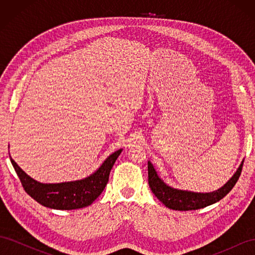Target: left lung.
I'll return each instance as SVG.
<instances>
[{"label": "left lung", "mask_w": 255, "mask_h": 255, "mask_svg": "<svg viewBox=\"0 0 255 255\" xmlns=\"http://www.w3.org/2000/svg\"><path fill=\"white\" fill-rule=\"evenodd\" d=\"M244 160L239 165L236 172L233 176L217 190L212 192H194L189 190H183L173 188L167 185L158 176L155 168L152 165L151 161H148V177H149V186L155 197L161 203H164L168 208L174 211H195L200 208L212 205L226 197L231 191L242 172Z\"/></svg>", "instance_id": "8db88e82"}]
</instances>
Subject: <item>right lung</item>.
Instances as JSON below:
<instances>
[{
  "instance_id": "obj_1",
  "label": "right lung",
  "mask_w": 255,
  "mask_h": 255,
  "mask_svg": "<svg viewBox=\"0 0 255 255\" xmlns=\"http://www.w3.org/2000/svg\"><path fill=\"white\" fill-rule=\"evenodd\" d=\"M122 149L112 153L102 165L89 176L82 180L61 183H40L27 175L17 165L10 154V161L16 170L24 190L38 203L53 210H76L90 205L102 194L112 168Z\"/></svg>"
}]
</instances>
